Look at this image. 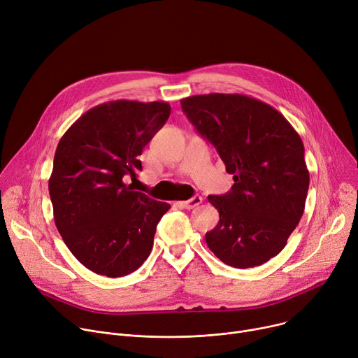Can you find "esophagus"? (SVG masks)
I'll list each match as a JSON object with an SVG mask.
<instances>
[{
    "mask_svg": "<svg viewBox=\"0 0 358 358\" xmlns=\"http://www.w3.org/2000/svg\"><path fill=\"white\" fill-rule=\"evenodd\" d=\"M201 203H203V197H201V196H194L192 199H189V200H187V201H181L180 206H181L182 208L192 210V208H196L197 206H200Z\"/></svg>",
    "mask_w": 358,
    "mask_h": 358,
    "instance_id": "obj_1",
    "label": "esophagus"
}]
</instances>
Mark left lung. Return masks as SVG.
<instances>
[{"label": "left lung", "instance_id": "left-lung-1", "mask_svg": "<svg viewBox=\"0 0 358 358\" xmlns=\"http://www.w3.org/2000/svg\"><path fill=\"white\" fill-rule=\"evenodd\" d=\"M181 108L234 180L227 194L208 196L220 213L208 248L236 268L267 263L304 213L310 174L300 136L275 108L241 94L192 95Z\"/></svg>", "mask_w": 358, "mask_h": 358}]
</instances>
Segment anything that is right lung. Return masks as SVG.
<instances>
[{"mask_svg": "<svg viewBox=\"0 0 358 358\" xmlns=\"http://www.w3.org/2000/svg\"><path fill=\"white\" fill-rule=\"evenodd\" d=\"M167 103L117 100L83 114L57 145L48 181L57 230L78 262L111 278L136 271L152 250L170 204L127 185L170 117Z\"/></svg>", "mask_w": 358, "mask_h": 358, "instance_id": "1", "label": "right lung"}]
</instances>
